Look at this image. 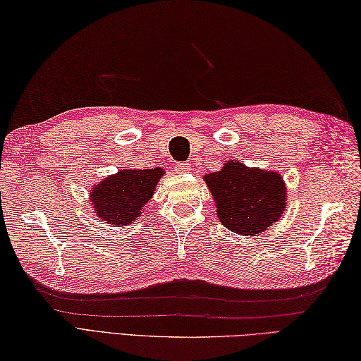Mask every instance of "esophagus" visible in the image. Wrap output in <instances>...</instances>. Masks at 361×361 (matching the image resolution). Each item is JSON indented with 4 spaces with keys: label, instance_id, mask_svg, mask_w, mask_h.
<instances>
[{
    "label": "esophagus",
    "instance_id": "1",
    "mask_svg": "<svg viewBox=\"0 0 361 361\" xmlns=\"http://www.w3.org/2000/svg\"><path fill=\"white\" fill-rule=\"evenodd\" d=\"M190 170H191L190 164H185V162H180V164H176V165H174V171L178 173V174H185V173H188Z\"/></svg>",
    "mask_w": 361,
    "mask_h": 361
}]
</instances>
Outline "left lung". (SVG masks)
<instances>
[{
    "instance_id": "left-lung-1",
    "label": "left lung",
    "mask_w": 361,
    "mask_h": 361,
    "mask_svg": "<svg viewBox=\"0 0 361 361\" xmlns=\"http://www.w3.org/2000/svg\"><path fill=\"white\" fill-rule=\"evenodd\" d=\"M216 204L219 221L240 235H259L283 216L286 183L276 170L226 161L222 169L204 176Z\"/></svg>"
}]
</instances>
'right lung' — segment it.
Returning a JSON list of instances; mask_svg holds the SVG:
<instances>
[{"label":"right lung","instance_id":"1","mask_svg":"<svg viewBox=\"0 0 361 361\" xmlns=\"http://www.w3.org/2000/svg\"><path fill=\"white\" fill-rule=\"evenodd\" d=\"M165 170L154 166L147 170L121 169L90 190V202L96 217L113 226H127L137 221L154 195Z\"/></svg>","mask_w":361,"mask_h":361}]
</instances>
